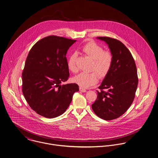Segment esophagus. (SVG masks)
Listing matches in <instances>:
<instances>
[{
  "instance_id": "34e87169",
  "label": "esophagus",
  "mask_w": 158,
  "mask_h": 158,
  "mask_svg": "<svg viewBox=\"0 0 158 158\" xmlns=\"http://www.w3.org/2000/svg\"><path fill=\"white\" fill-rule=\"evenodd\" d=\"M79 89H80V91H81V92H86V90L85 89H84V88H83V87H79Z\"/></svg>"
}]
</instances>
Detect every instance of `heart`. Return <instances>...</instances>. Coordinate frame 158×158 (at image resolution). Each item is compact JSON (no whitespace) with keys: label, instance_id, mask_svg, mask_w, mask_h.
<instances>
[{"label":"heart","instance_id":"obj_1","mask_svg":"<svg viewBox=\"0 0 158 158\" xmlns=\"http://www.w3.org/2000/svg\"><path fill=\"white\" fill-rule=\"evenodd\" d=\"M81 50L85 55L92 59L91 71H95L100 77H104L108 73L113 63L114 58L111 52L104 51L101 45L94 42H89L85 44L81 47ZM77 57V54L73 52L68 58V68L73 73L78 70L76 64ZM95 72H81L73 78V81L85 88L94 86L98 80L97 74Z\"/></svg>","mask_w":158,"mask_h":158}]
</instances>
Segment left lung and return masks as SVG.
Listing matches in <instances>:
<instances>
[{"label":"left lung","mask_w":158,"mask_h":158,"mask_svg":"<svg viewBox=\"0 0 158 158\" xmlns=\"http://www.w3.org/2000/svg\"><path fill=\"white\" fill-rule=\"evenodd\" d=\"M98 39L109 45L114 58L92 108L98 117L110 121L123 115L134 100L138 84L137 69L131 54L121 42L108 37Z\"/></svg>","instance_id":"obj_1"}]
</instances>
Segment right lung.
Listing matches in <instances>:
<instances>
[{"mask_svg": "<svg viewBox=\"0 0 158 158\" xmlns=\"http://www.w3.org/2000/svg\"><path fill=\"white\" fill-rule=\"evenodd\" d=\"M77 40L49 35L31 49L22 72V92L30 107L39 115L53 118L68 108L76 83L61 85L69 77L66 53Z\"/></svg>", "mask_w": 158, "mask_h": 158, "instance_id": "right-lung-1", "label": "right lung"}]
</instances>
